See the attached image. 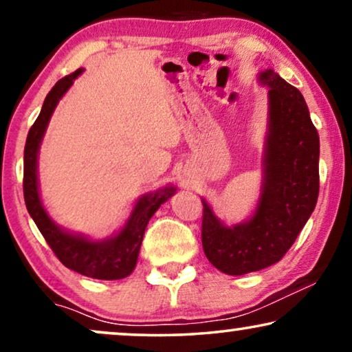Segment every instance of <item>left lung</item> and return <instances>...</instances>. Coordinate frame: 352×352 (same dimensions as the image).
<instances>
[{
    "label": "left lung",
    "instance_id": "obj_1",
    "mask_svg": "<svg viewBox=\"0 0 352 352\" xmlns=\"http://www.w3.org/2000/svg\"><path fill=\"white\" fill-rule=\"evenodd\" d=\"M258 83L267 88V124L256 205L242 223L228 224L201 199L204 252L228 276L261 271L280 261L319 195V134L305 98L272 69L259 72Z\"/></svg>",
    "mask_w": 352,
    "mask_h": 352
}]
</instances>
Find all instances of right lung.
<instances>
[{
	"label": "right lung",
	"instance_id": "obj_1",
	"mask_svg": "<svg viewBox=\"0 0 352 352\" xmlns=\"http://www.w3.org/2000/svg\"><path fill=\"white\" fill-rule=\"evenodd\" d=\"M83 72L85 69L75 70L52 86L43 102L36 122L28 131L23 151V197L36 228L65 267L99 280H120L134 271L148 221L166 200L176 194L177 187L166 184L160 189L142 194L122 228L105 239H93L89 235L72 232L51 218L46 206L43 205L40 194L38 155L57 104Z\"/></svg>",
	"mask_w": 352,
	"mask_h": 352
}]
</instances>
